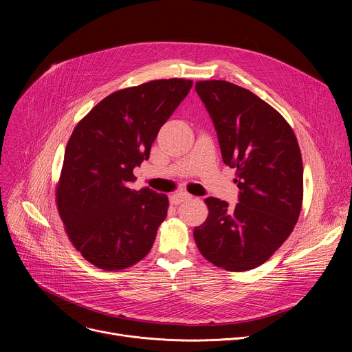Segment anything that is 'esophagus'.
I'll use <instances>...</instances> for the list:
<instances>
[{
	"label": "esophagus",
	"instance_id": "1",
	"mask_svg": "<svg viewBox=\"0 0 352 352\" xmlns=\"http://www.w3.org/2000/svg\"><path fill=\"white\" fill-rule=\"evenodd\" d=\"M190 197H192V195H189L186 192H177L170 197V202H171V205H181L184 200H188Z\"/></svg>",
	"mask_w": 352,
	"mask_h": 352
}]
</instances>
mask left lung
Masks as SVG:
<instances>
[{
  "label": "left lung",
  "instance_id": "1",
  "mask_svg": "<svg viewBox=\"0 0 352 352\" xmlns=\"http://www.w3.org/2000/svg\"><path fill=\"white\" fill-rule=\"evenodd\" d=\"M224 164L236 168L239 204L205 199L208 219L195 227L200 254L228 272L263 265L292 232L304 199V166L284 117L250 90L227 80H199Z\"/></svg>",
  "mask_w": 352,
  "mask_h": 352
}]
</instances>
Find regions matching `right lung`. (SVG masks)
<instances>
[{"instance_id":"1","label":"right lung","mask_w":352,"mask_h":352,"mask_svg":"<svg viewBox=\"0 0 352 352\" xmlns=\"http://www.w3.org/2000/svg\"><path fill=\"white\" fill-rule=\"evenodd\" d=\"M192 83L173 78L117 90L75 126L56 200L69 241L96 267L122 270L152 249L168 197L128 184Z\"/></svg>"}]
</instances>
